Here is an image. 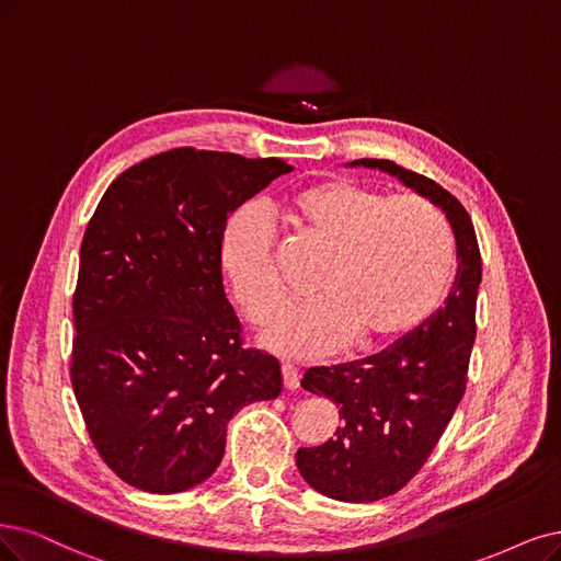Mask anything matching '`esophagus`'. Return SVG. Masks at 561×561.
Wrapping results in <instances>:
<instances>
[{
    "mask_svg": "<svg viewBox=\"0 0 561 561\" xmlns=\"http://www.w3.org/2000/svg\"><path fill=\"white\" fill-rule=\"evenodd\" d=\"M282 379H284V386L288 390H294L300 386V371L296 365L291 363H282Z\"/></svg>",
    "mask_w": 561,
    "mask_h": 561,
    "instance_id": "obj_1",
    "label": "esophagus"
}]
</instances>
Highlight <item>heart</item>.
<instances>
[{"label": "heart", "instance_id": "obj_1", "mask_svg": "<svg viewBox=\"0 0 561 561\" xmlns=\"http://www.w3.org/2000/svg\"><path fill=\"white\" fill-rule=\"evenodd\" d=\"M296 236L325 252L312 300L284 312L265 344L294 358H321L351 337L381 346L413 333L439 307L455 265L446 217L423 196H390L358 180H321L286 198ZM275 228L254 207L226 219L219 259L244 317L273 319L286 291L275 267Z\"/></svg>", "mask_w": 561, "mask_h": 561}]
</instances>
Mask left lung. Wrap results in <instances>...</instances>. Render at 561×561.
Listing matches in <instances>:
<instances>
[{
    "mask_svg": "<svg viewBox=\"0 0 561 561\" xmlns=\"http://www.w3.org/2000/svg\"><path fill=\"white\" fill-rule=\"evenodd\" d=\"M354 165L381 169L446 213L458 244V275L425 323L363 363L312 367L302 388L340 407L342 427L317 448H300L302 479L337 502H377L400 492L427 462L458 409L476 340L481 252L462 203L434 180L388 159Z\"/></svg>",
    "mask_w": 561,
    "mask_h": 561,
    "instance_id": "left-lung-1",
    "label": "left lung"
}]
</instances>
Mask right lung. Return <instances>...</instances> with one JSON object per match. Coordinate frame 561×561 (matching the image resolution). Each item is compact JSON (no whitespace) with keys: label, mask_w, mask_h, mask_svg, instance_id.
<instances>
[{"label":"right lung","mask_w":561,"mask_h":561,"mask_svg":"<svg viewBox=\"0 0 561 561\" xmlns=\"http://www.w3.org/2000/svg\"><path fill=\"white\" fill-rule=\"evenodd\" d=\"M284 159L175 148L117 175L80 244L71 383L90 439L124 483H203L233 413L282 390L275 356L247 348L224 294L219 242Z\"/></svg>","instance_id":"add662e5"}]
</instances>
